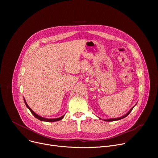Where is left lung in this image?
<instances>
[{"label":"left lung","instance_id":"8db88e82","mask_svg":"<svg viewBox=\"0 0 158 158\" xmlns=\"http://www.w3.org/2000/svg\"><path fill=\"white\" fill-rule=\"evenodd\" d=\"M135 107V106H134ZM134 107H132V108L126 114H124L123 116H122V117H118V118H111V119H104L103 120H104V121H107V122H111V121H116V120H121V119H122V118H125V117H126L127 116L131 113V111L132 110V109L134 108ZM101 119V118H100Z\"/></svg>","mask_w":158,"mask_h":158}]
</instances>
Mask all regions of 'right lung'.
Listing matches in <instances>:
<instances>
[{"label": "right lung", "mask_w": 158, "mask_h": 158, "mask_svg": "<svg viewBox=\"0 0 158 158\" xmlns=\"http://www.w3.org/2000/svg\"><path fill=\"white\" fill-rule=\"evenodd\" d=\"M23 100H24L25 104H26V105L27 107V108L30 110V111L31 112V113H32L33 115L35 116V118H36L37 119H38V120H40L44 121V122H56V121L61 120V119H63V117H64V114L63 116H62V117H60V118H51V119H48V118H44V117H40V116H39L38 114H37L36 113H35L34 111H33L30 108L29 106H28V104H27V102H26V100H25V98H23Z\"/></svg>", "instance_id": "right-lung-1"}]
</instances>
